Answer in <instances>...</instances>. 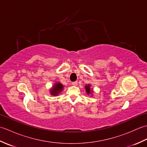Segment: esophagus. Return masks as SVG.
<instances>
[{
    "label": "esophagus",
    "instance_id": "obj_1",
    "mask_svg": "<svg viewBox=\"0 0 147 147\" xmlns=\"http://www.w3.org/2000/svg\"><path fill=\"white\" fill-rule=\"evenodd\" d=\"M72 85L73 86H76L78 85V82H72Z\"/></svg>",
    "mask_w": 147,
    "mask_h": 147
}]
</instances>
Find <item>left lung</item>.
I'll return each mask as SVG.
<instances>
[{
  "label": "left lung",
  "mask_w": 147,
  "mask_h": 147,
  "mask_svg": "<svg viewBox=\"0 0 147 147\" xmlns=\"http://www.w3.org/2000/svg\"><path fill=\"white\" fill-rule=\"evenodd\" d=\"M85 89H86V93H88V94H90V93H92V91H91V90H90V85H86L85 86Z\"/></svg>",
  "instance_id": "8db88e82"
}]
</instances>
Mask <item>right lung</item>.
I'll use <instances>...</instances> for the list:
<instances>
[{
	"label": "right lung",
	"instance_id": "add662e5",
	"mask_svg": "<svg viewBox=\"0 0 147 147\" xmlns=\"http://www.w3.org/2000/svg\"><path fill=\"white\" fill-rule=\"evenodd\" d=\"M63 88V86L60 83H55V85L51 90V94L53 95H57L60 93Z\"/></svg>",
	"mask_w": 147,
	"mask_h": 147
}]
</instances>
